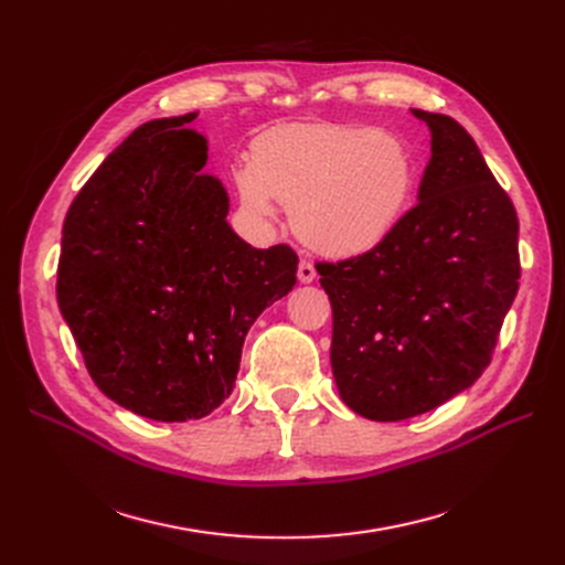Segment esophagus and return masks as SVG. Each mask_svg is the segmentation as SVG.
<instances>
[{
	"instance_id": "34e87169",
	"label": "esophagus",
	"mask_w": 565,
	"mask_h": 565,
	"mask_svg": "<svg viewBox=\"0 0 565 565\" xmlns=\"http://www.w3.org/2000/svg\"><path fill=\"white\" fill-rule=\"evenodd\" d=\"M297 276H299V282H303V285H309V282H313L316 280V268H313V264L311 262H299V270H297Z\"/></svg>"
}]
</instances>
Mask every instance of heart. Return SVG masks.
<instances>
[{"label": "heart", "instance_id": "obj_1", "mask_svg": "<svg viewBox=\"0 0 565 565\" xmlns=\"http://www.w3.org/2000/svg\"><path fill=\"white\" fill-rule=\"evenodd\" d=\"M417 183L415 152L403 136L377 127L289 122L252 143L235 169L243 207L259 221L276 200L292 207L301 241L330 256H353L384 243L401 224Z\"/></svg>", "mask_w": 565, "mask_h": 565}]
</instances>
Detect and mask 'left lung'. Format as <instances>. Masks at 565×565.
Listing matches in <instances>:
<instances>
[{
    "label": "left lung",
    "instance_id": "left-lung-1",
    "mask_svg": "<svg viewBox=\"0 0 565 565\" xmlns=\"http://www.w3.org/2000/svg\"><path fill=\"white\" fill-rule=\"evenodd\" d=\"M409 113L431 131L417 204L377 247L316 266L337 391L374 422L429 413L481 377L521 278L516 210L476 141L448 115Z\"/></svg>",
    "mask_w": 565,
    "mask_h": 565
}]
</instances>
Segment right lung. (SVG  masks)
<instances>
[{
	"label": "right lung",
	"mask_w": 565,
	"mask_h": 565,
	"mask_svg": "<svg viewBox=\"0 0 565 565\" xmlns=\"http://www.w3.org/2000/svg\"><path fill=\"white\" fill-rule=\"evenodd\" d=\"M195 117L134 129L77 193L61 241L58 309L94 384L156 422L224 403L254 320L297 282L292 249L231 228Z\"/></svg>",
	"instance_id": "1"
}]
</instances>
